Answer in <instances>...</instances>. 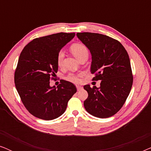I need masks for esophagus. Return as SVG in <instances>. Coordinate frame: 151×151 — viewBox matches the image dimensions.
I'll list each match as a JSON object with an SVG mask.
<instances>
[{
	"instance_id": "obj_1",
	"label": "esophagus",
	"mask_w": 151,
	"mask_h": 151,
	"mask_svg": "<svg viewBox=\"0 0 151 151\" xmlns=\"http://www.w3.org/2000/svg\"><path fill=\"white\" fill-rule=\"evenodd\" d=\"M76 88H77V90L78 91H80L81 89H82V87L81 86H79V85H76Z\"/></svg>"
}]
</instances>
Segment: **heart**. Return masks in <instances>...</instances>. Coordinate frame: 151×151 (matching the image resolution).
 I'll return each instance as SVG.
<instances>
[{"mask_svg": "<svg viewBox=\"0 0 151 151\" xmlns=\"http://www.w3.org/2000/svg\"><path fill=\"white\" fill-rule=\"evenodd\" d=\"M71 51L72 53H73L74 56L77 58L78 60L81 58L82 56L84 55H88V49L86 48L85 45L80 44V43H76L71 45ZM64 58V52L63 51H60L58 54L57 55V64L58 65L60 66L63 63ZM66 80L68 81L74 82V83H78L80 82L79 75H75L73 73H69V75L67 76Z\"/></svg>", "mask_w": 151, "mask_h": 151, "instance_id": "1", "label": "heart"}]
</instances>
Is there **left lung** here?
I'll use <instances>...</instances> for the list:
<instances>
[{"label":"left lung","mask_w":151,"mask_h":151,"mask_svg":"<svg viewBox=\"0 0 151 151\" xmlns=\"http://www.w3.org/2000/svg\"><path fill=\"white\" fill-rule=\"evenodd\" d=\"M77 37L91 54V72L100 86H84L88 98L86 111L100 118H107L119 111L129 96L133 84L129 54L119 41L96 33H77Z\"/></svg>","instance_id":"obj_1"}]
</instances>
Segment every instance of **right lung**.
I'll return each mask as SVG.
<instances>
[{"label":"right lung","mask_w":151,"mask_h":151,"mask_svg":"<svg viewBox=\"0 0 151 151\" xmlns=\"http://www.w3.org/2000/svg\"><path fill=\"white\" fill-rule=\"evenodd\" d=\"M75 35L61 32L34 39L20 53L14 75L16 88L25 108L38 118L51 120L60 116L77 91L66 80L57 87L49 82L58 69V54Z\"/></svg>","instance_id":"obj_1"}]
</instances>
